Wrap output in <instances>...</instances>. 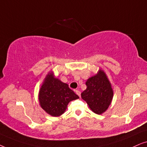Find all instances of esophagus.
<instances>
[{"label":"esophagus","instance_id":"esophagus-1","mask_svg":"<svg viewBox=\"0 0 147 147\" xmlns=\"http://www.w3.org/2000/svg\"><path fill=\"white\" fill-rule=\"evenodd\" d=\"M76 93L80 98V96H81V92H80L79 90H76Z\"/></svg>","mask_w":147,"mask_h":147}]
</instances>
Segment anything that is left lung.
Listing matches in <instances>:
<instances>
[{
    "label": "left lung",
    "instance_id": "8db88e82",
    "mask_svg": "<svg viewBox=\"0 0 147 147\" xmlns=\"http://www.w3.org/2000/svg\"><path fill=\"white\" fill-rule=\"evenodd\" d=\"M86 89L82 98L87 102L94 113L101 114L108 109L113 98V90L107 76L103 70L90 78L86 82Z\"/></svg>",
    "mask_w": 147,
    "mask_h": 147
}]
</instances>
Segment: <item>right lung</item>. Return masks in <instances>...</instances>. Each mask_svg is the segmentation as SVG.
Masks as SVG:
<instances>
[{
  "mask_svg": "<svg viewBox=\"0 0 147 147\" xmlns=\"http://www.w3.org/2000/svg\"><path fill=\"white\" fill-rule=\"evenodd\" d=\"M79 96L74 93L67 84L55 78L53 72H49L39 92L41 107L52 116H61L67 109V104Z\"/></svg>",
  "mask_w": 147,
  "mask_h": 147,
  "instance_id": "1",
  "label": "right lung"
}]
</instances>
